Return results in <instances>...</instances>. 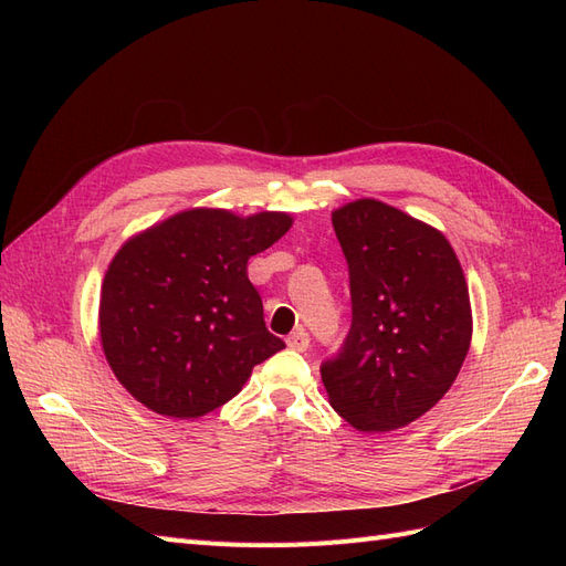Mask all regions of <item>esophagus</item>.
<instances>
[{
    "label": "esophagus",
    "instance_id": "34e87169",
    "mask_svg": "<svg viewBox=\"0 0 566 566\" xmlns=\"http://www.w3.org/2000/svg\"><path fill=\"white\" fill-rule=\"evenodd\" d=\"M287 347L290 349H295V352H306L310 349V333H304L302 328L300 331H295L293 335H287Z\"/></svg>",
    "mask_w": 566,
    "mask_h": 566
}]
</instances>
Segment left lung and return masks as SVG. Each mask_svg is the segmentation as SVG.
Returning a JSON list of instances; mask_svg holds the SVG:
<instances>
[{
	"label": "left lung",
	"mask_w": 566,
	"mask_h": 566,
	"mask_svg": "<svg viewBox=\"0 0 566 566\" xmlns=\"http://www.w3.org/2000/svg\"><path fill=\"white\" fill-rule=\"evenodd\" d=\"M333 227L349 264L352 328L321 380L358 432L399 430L451 389L465 361L468 283L447 235L387 202H347Z\"/></svg>",
	"instance_id": "1"
}]
</instances>
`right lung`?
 Instances as JSON below:
<instances>
[{
  "label": "right lung",
  "instance_id": "right-lung-1",
  "mask_svg": "<svg viewBox=\"0 0 566 566\" xmlns=\"http://www.w3.org/2000/svg\"><path fill=\"white\" fill-rule=\"evenodd\" d=\"M293 227L285 212L196 208L132 235L101 285L106 361L153 413L191 420L231 401L285 342L266 331L248 260Z\"/></svg>",
  "mask_w": 566,
  "mask_h": 566
}]
</instances>
